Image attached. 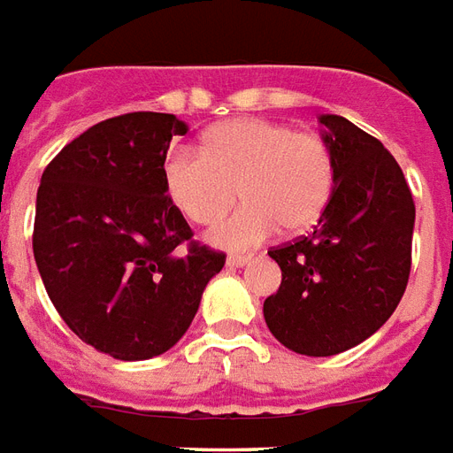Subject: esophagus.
Here are the masks:
<instances>
[{
	"label": "esophagus",
	"mask_w": 453,
	"mask_h": 453,
	"mask_svg": "<svg viewBox=\"0 0 453 453\" xmlns=\"http://www.w3.org/2000/svg\"><path fill=\"white\" fill-rule=\"evenodd\" d=\"M248 263H250V255H229V257H226V265H229V267H246Z\"/></svg>",
	"instance_id": "1"
}]
</instances>
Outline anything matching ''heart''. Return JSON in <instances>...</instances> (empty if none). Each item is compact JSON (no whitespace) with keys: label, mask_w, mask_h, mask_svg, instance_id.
Wrapping results in <instances>:
<instances>
[{"label":"heart","mask_w":453,"mask_h":453,"mask_svg":"<svg viewBox=\"0 0 453 453\" xmlns=\"http://www.w3.org/2000/svg\"><path fill=\"white\" fill-rule=\"evenodd\" d=\"M162 176L179 212L200 226L219 222L241 196L246 205L210 234L217 246L241 250L277 229H312L334 193L336 162L322 135L246 117L214 126L203 152L169 150Z\"/></svg>","instance_id":"1"}]
</instances>
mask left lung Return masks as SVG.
<instances>
[{"mask_svg": "<svg viewBox=\"0 0 453 453\" xmlns=\"http://www.w3.org/2000/svg\"><path fill=\"white\" fill-rule=\"evenodd\" d=\"M336 186L311 236L272 248L281 284L265 322L291 351L336 356L396 311L411 274L416 205L392 152L349 119L322 114Z\"/></svg>", "mask_w": 453, "mask_h": 453, "instance_id": "8db88e82", "label": "left lung"}]
</instances>
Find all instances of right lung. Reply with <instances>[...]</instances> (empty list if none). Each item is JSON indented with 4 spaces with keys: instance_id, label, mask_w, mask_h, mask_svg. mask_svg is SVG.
I'll return each mask as SVG.
<instances>
[{
    "instance_id": "obj_1",
    "label": "right lung",
    "mask_w": 453,
    "mask_h": 453,
    "mask_svg": "<svg viewBox=\"0 0 453 453\" xmlns=\"http://www.w3.org/2000/svg\"><path fill=\"white\" fill-rule=\"evenodd\" d=\"M186 131L159 111L107 119L40 179L33 253L47 296L78 339L117 360L169 351L224 267L166 196V150Z\"/></svg>"
}]
</instances>
